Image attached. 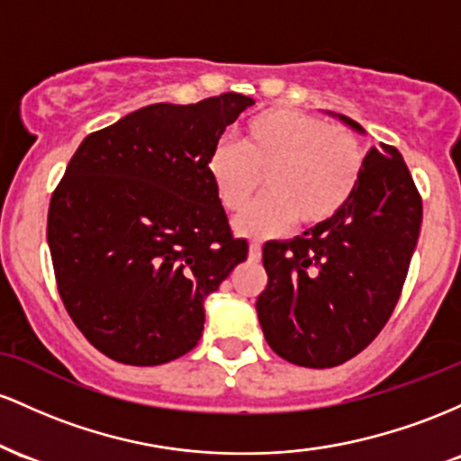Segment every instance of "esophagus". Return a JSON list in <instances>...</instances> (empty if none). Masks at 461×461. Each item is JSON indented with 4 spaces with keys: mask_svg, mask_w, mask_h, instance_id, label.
Masks as SVG:
<instances>
[{
    "mask_svg": "<svg viewBox=\"0 0 461 461\" xmlns=\"http://www.w3.org/2000/svg\"><path fill=\"white\" fill-rule=\"evenodd\" d=\"M248 257H250V261H258L261 258V244L252 241L250 248H248Z\"/></svg>",
    "mask_w": 461,
    "mask_h": 461,
    "instance_id": "obj_1",
    "label": "esophagus"
}]
</instances>
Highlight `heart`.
I'll return each instance as SVG.
<instances>
[{"instance_id":"b5f03b06","label":"heart","mask_w":461,"mask_h":461,"mask_svg":"<svg viewBox=\"0 0 461 461\" xmlns=\"http://www.w3.org/2000/svg\"><path fill=\"white\" fill-rule=\"evenodd\" d=\"M366 152L353 131L294 111L267 108L246 123L240 146L211 152V185L221 209L240 215L266 185L267 195L237 221L250 237L283 232L296 220L322 226L348 206L361 183Z\"/></svg>"}]
</instances>
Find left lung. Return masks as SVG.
I'll list each match as a JSON object with an SVG mask.
<instances>
[{"mask_svg": "<svg viewBox=\"0 0 461 461\" xmlns=\"http://www.w3.org/2000/svg\"><path fill=\"white\" fill-rule=\"evenodd\" d=\"M342 122L361 132L353 119ZM372 148L348 206L322 226L263 246L257 313L289 364L333 368L368 346L394 312L420 235L422 198L392 146Z\"/></svg>", "mask_w": 461, "mask_h": 461, "instance_id": "obj_1", "label": "left lung"}]
</instances>
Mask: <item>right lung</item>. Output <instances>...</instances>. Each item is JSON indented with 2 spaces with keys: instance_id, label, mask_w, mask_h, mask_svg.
Masks as SVG:
<instances>
[{
  "instance_id": "obj_1",
  "label": "right lung",
  "mask_w": 461,
  "mask_h": 461,
  "mask_svg": "<svg viewBox=\"0 0 461 461\" xmlns=\"http://www.w3.org/2000/svg\"><path fill=\"white\" fill-rule=\"evenodd\" d=\"M255 104L221 93L149 104L91 132L50 200L48 244L67 313L119 364L158 366L198 344L204 298L246 261L211 185V152Z\"/></svg>"
}]
</instances>
